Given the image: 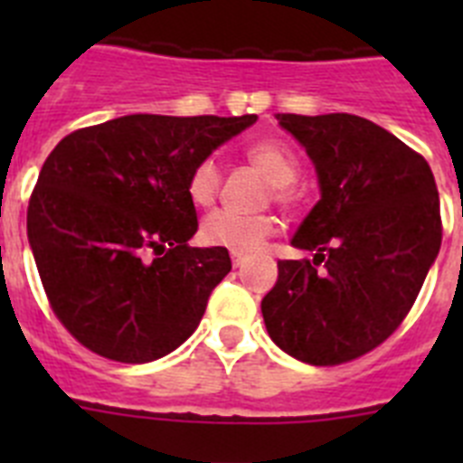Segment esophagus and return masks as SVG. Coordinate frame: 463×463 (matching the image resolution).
Instances as JSON below:
<instances>
[{"mask_svg": "<svg viewBox=\"0 0 463 463\" xmlns=\"http://www.w3.org/2000/svg\"><path fill=\"white\" fill-rule=\"evenodd\" d=\"M245 260H248V257H245V255H241V252H232V264H234L236 269H239V267H243V264H245Z\"/></svg>", "mask_w": 463, "mask_h": 463, "instance_id": "34e87169", "label": "esophagus"}]
</instances>
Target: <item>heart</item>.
Segmentation results:
<instances>
[{"mask_svg":"<svg viewBox=\"0 0 463 463\" xmlns=\"http://www.w3.org/2000/svg\"><path fill=\"white\" fill-rule=\"evenodd\" d=\"M245 157L260 171L269 183H271V194L278 203L294 202V181L298 178V159L278 138H261L248 146ZM222 185V171H220L218 159L203 157L196 162L194 169L187 178V194L196 206H211L220 194ZM278 229L273 215L260 213V215H243V213L213 211L202 222V239L215 248H227L232 252H255L269 236Z\"/></svg>","mask_w":463,"mask_h":463,"instance_id":"heart-1","label":"heart"}]
</instances>
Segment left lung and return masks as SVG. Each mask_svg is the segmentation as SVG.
Wrapping results in <instances>:
<instances>
[{"label": "left lung", "instance_id": "left-lung-1", "mask_svg": "<svg viewBox=\"0 0 463 463\" xmlns=\"http://www.w3.org/2000/svg\"><path fill=\"white\" fill-rule=\"evenodd\" d=\"M276 118L313 159L322 196L292 239L313 261H278L264 325L298 362H353L399 329L439 257L436 181L422 155L366 118Z\"/></svg>", "mask_w": 463, "mask_h": 463}]
</instances>
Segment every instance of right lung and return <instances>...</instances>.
I'll list each match as a JSON object with an SVG mask.
<instances>
[{
  "mask_svg": "<svg viewBox=\"0 0 463 463\" xmlns=\"http://www.w3.org/2000/svg\"><path fill=\"white\" fill-rule=\"evenodd\" d=\"M257 116H122L76 129L41 166L27 239L57 320L122 364L174 353L232 271L227 248H192L196 162Z\"/></svg>",
  "mask_w": 463,
  "mask_h": 463,
  "instance_id": "obj_1",
  "label": "right lung"
}]
</instances>
